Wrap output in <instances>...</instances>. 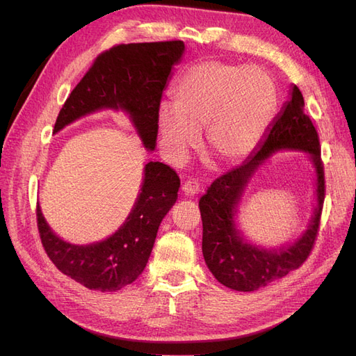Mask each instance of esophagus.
Segmentation results:
<instances>
[{"mask_svg":"<svg viewBox=\"0 0 356 356\" xmlns=\"http://www.w3.org/2000/svg\"><path fill=\"white\" fill-rule=\"evenodd\" d=\"M182 191H184V195L186 196H188V197H193V196H196V195H199V191H200V186H199V182L197 181H195V179H190V181H186L184 184H182Z\"/></svg>","mask_w":356,"mask_h":356,"instance_id":"1","label":"esophagus"}]
</instances>
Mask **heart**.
I'll return each mask as SVG.
<instances>
[{
  "mask_svg": "<svg viewBox=\"0 0 356 356\" xmlns=\"http://www.w3.org/2000/svg\"><path fill=\"white\" fill-rule=\"evenodd\" d=\"M276 86L257 67L203 60L181 74L174 88V108L161 105L159 139L172 161L197 145L212 161L233 166L260 145L276 111Z\"/></svg>",
  "mask_w": 356,
  "mask_h": 356,
  "instance_id": "1",
  "label": "heart"
}]
</instances>
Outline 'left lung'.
Instances as JSON below:
<instances>
[{"label": "left lung", "instance_id": "1", "mask_svg": "<svg viewBox=\"0 0 356 356\" xmlns=\"http://www.w3.org/2000/svg\"><path fill=\"white\" fill-rule=\"evenodd\" d=\"M279 151H300L311 160L316 174V207L308 227L297 240L263 247L244 238L237 224V212L250 179ZM324 197V166L318 134L305 114L303 95L293 84L288 101L250 159L215 179L199 200L203 224L202 252L211 273L227 288L250 293L296 270L305 263L315 243Z\"/></svg>", "mask_w": 356, "mask_h": 356}]
</instances>
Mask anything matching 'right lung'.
I'll use <instances>...</instances> for the list:
<instances>
[{"instance_id":"1","label":"right lung","mask_w":356,"mask_h":356,"mask_svg":"<svg viewBox=\"0 0 356 356\" xmlns=\"http://www.w3.org/2000/svg\"><path fill=\"white\" fill-rule=\"evenodd\" d=\"M182 41L134 42L102 53L63 104L55 134L93 113L110 110L129 115L147 152H154L161 93L184 56ZM179 178L160 161L144 166L141 188L124 222L108 238L77 245L50 229L40 204L42 246L59 270L89 289L113 293L132 284L152 255L159 225L178 199Z\"/></svg>"}]
</instances>
